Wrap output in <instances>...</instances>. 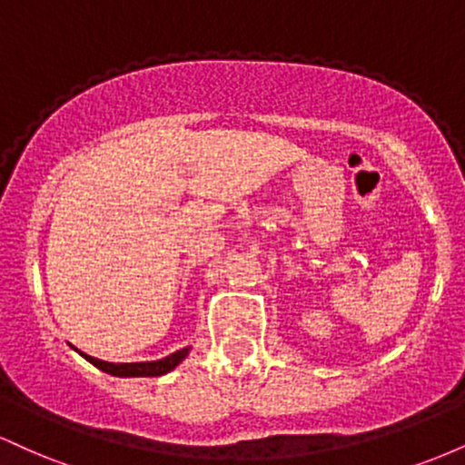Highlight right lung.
Segmentation results:
<instances>
[{"mask_svg":"<svg viewBox=\"0 0 465 465\" xmlns=\"http://www.w3.org/2000/svg\"><path fill=\"white\" fill-rule=\"evenodd\" d=\"M69 348L74 351H78L80 356H83L84 361L92 362L94 367H98L100 371L104 373H111V376H117V378H146V376H163V373L173 371L174 367L179 365L181 361H185V356L190 354V345L183 350H177L173 351L170 356H163V359L159 361H142V362H109V361H100V359H94V356L84 354V351H80L78 348H74L72 343H69Z\"/></svg>","mask_w":465,"mask_h":465,"instance_id":"1","label":"right lung"}]
</instances>
